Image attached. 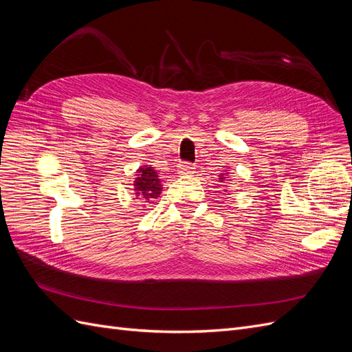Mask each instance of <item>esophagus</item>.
I'll use <instances>...</instances> for the list:
<instances>
[{
  "label": "esophagus",
  "mask_w": 352,
  "mask_h": 352,
  "mask_svg": "<svg viewBox=\"0 0 352 352\" xmlns=\"http://www.w3.org/2000/svg\"><path fill=\"white\" fill-rule=\"evenodd\" d=\"M194 166L190 164V163H184V164H180L179 166V170L177 172L180 173V175H184V176H188V175H192L194 173Z\"/></svg>",
  "instance_id": "34e87169"
}]
</instances>
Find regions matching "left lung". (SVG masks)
<instances>
[{
  "instance_id": "left-lung-1",
  "label": "left lung",
  "mask_w": 352,
  "mask_h": 352,
  "mask_svg": "<svg viewBox=\"0 0 352 352\" xmlns=\"http://www.w3.org/2000/svg\"><path fill=\"white\" fill-rule=\"evenodd\" d=\"M220 180H225V176H223V175H221V176H220Z\"/></svg>"
}]
</instances>
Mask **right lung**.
I'll return each mask as SVG.
<instances>
[{"instance_id": "add662e5", "label": "right lung", "mask_w": 352, "mask_h": 352, "mask_svg": "<svg viewBox=\"0 0 352 352\" xmlns=\"http://www.w3.org/2000/svg\"><path fill=\"white\" fill-rule=\"evenodd\" d=\"M138 177L135 179L133 186L135 192L138 197H141L146 202H151L153 198H157L162 190V185H160V179L157 176V172L154 167L144 166L136 172Z\"/></svg>"}]
</instances>
